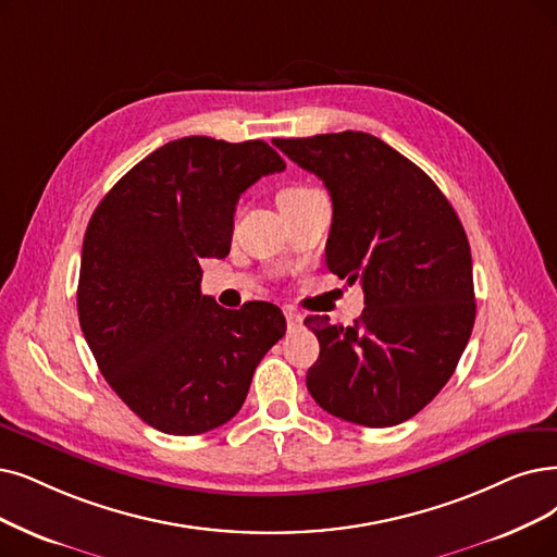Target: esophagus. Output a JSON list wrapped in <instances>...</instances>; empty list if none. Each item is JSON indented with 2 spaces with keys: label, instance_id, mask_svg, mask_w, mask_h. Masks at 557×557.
<instances>
[{
  "label": "esophagus",
  "instance_id": "34e87169",
  "mask_svg": "<svg viewBox=\"0 0 557 557\" xmlns=\"http://www.w3.org/2000/svg\"><path fill=\"white\" fill-rule=\"evenodd\" d=\"M285 322H287V329H297V326H301V322H304V315L299 313V310H295L293 306H285Z\"/></svg>",
  "mask_w": 557,
  "mask_h": 557
}]
</instances>
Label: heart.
Masks as SVG:
<instances>
[{
  "label": "heart",
  "mask_w": 557,
  "mask_h": 557,
  "mask_svg": "<svg viewBox=\"0 0 557 557\" xmlns=\"http://www.w3.org/2000/svg\"><path fill=\"white\" fill-rule=\"evenodd\" d=\"M308 191H313V189L299 187V185H295V187H283V189L278 191V196H276V203H278V208H285V206H290V203L299 201V198H304Z\"/></svg>",
  "instance_id": "1"
}]
</instances>
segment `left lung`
Masks as SVG:
<instances>
[{"label": "left lung", "mask_w": 557, "mask_h": 557, "mask_svg": "<svg viewBox=\"0 0 557 557\" xmlns=\"http://www.w3.org/2000/svg\"><path fill=\"white\" fill-rule=\"evenodd\" d=\"M272 144L329 189L326 267L366 295L351 326L304 320L320 341L308 393L356 425H399L448 384L471 338L473 260L461 221L425 171L366 132Z\"/></svg>", "instance_id": "obj_1"}]
</instances>
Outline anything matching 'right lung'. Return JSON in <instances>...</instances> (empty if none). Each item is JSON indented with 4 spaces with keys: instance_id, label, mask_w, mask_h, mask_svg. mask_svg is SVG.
Wrapping results in <instances>:
<instances>
[{
    "instance_id": "1",
    "label": "right lung",
    "mask_w": 557,
    "mask_h": 557,
    "mask_svg": "<svg viewBox=\"0 0 557 557\" xmlns=\"http://www.w3.org/2000/svg\"><path fill=\"white\" fill-rule=\"evenodd\" d=\"M285 169L260 139L183 137L109 189L82 247L77 313L107 384L150 428L194 436L228 422L285 336L270 301L201 295V258H226L242 191Z\"/></svg>"
}]
</instances>
